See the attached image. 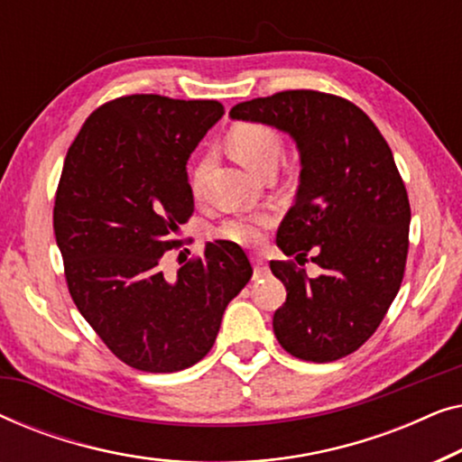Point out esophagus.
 Listing matches in <instances>:
<instances>
[{
  "mask_svg": "<svg viewBox=\"0 0 462 462\" xmlns=\"http://www.w3.org/2000/svg\"><path fill=\"white\" fill-rule=\"evenodd\" d=\"M252 264H254V277H263L269 273L267 261L261 254H252Z\"/></svg>",
  "mask_w": 462,
  "mask_h": 462,
  "instance_id": "1",
  "label": "esophagus"
}]
</instances>
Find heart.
<instances>
[{"label":"heart","instance_id":"1","mask_svg":"<svg viewBox=\"0 0 462 462\" xmlns=\"http://www.w3.org/2000/svg\"><path fill=\"white\" fill-rule=\"evenodd\" d=\"M231 155L248 168L250 172L258 174L264 166H271L282 155V138L273 128L263 124H239L229 132L226 138ZM208 160H204L193 172V187L198 189L204 179ZM271 225L269 214H256V217H236L218 226V236L231 239L236 244H256L261 239L263 226Z\"/></svg>","mask_w":462,"mask_h":462}]
</instances>
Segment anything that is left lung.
<instances>
[{
    "instance_id": "left-lung-1",
    "label": "left lung",
    "mask_w": 462,
    "mask_h": 462,
    "mask_svg": "<svg viewBox=\"0 0 462 462\" xmlns=\"http://www.w3.org/2000/svg\"><path fill=\"white\" fill-rule=\"evenodd\" d=\"M229 117L271 125L299 151V189L277 248L299 264L309 254L321 273L271 261L288 292L273 315L277 340L307 362L349 356L374 334L406 267L410 204L387 141L359 106L313 90L239 103Z\"/></svg>"
}]
</instances>
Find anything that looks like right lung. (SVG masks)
Here are the masks:
<instances>
[{"instance_id":"obj_1","label":"right lung","mask_w":462,"mask_h":462,"mask_svg":"<svg viewBox=\"0 0 462 462\" xmlns=\"http://www.w3.org/2000/svg\"><path fill=\"white\" fill-rule=\"evenodd\" d=\"M225 116L217 100L132 94L86 119L69 147L54 204L69 292L103 343L143 372L206 357L223 313L252 277L236 242L163 275L162 256L193 214L187 162Z\"/></svg>"}]
</instances>
